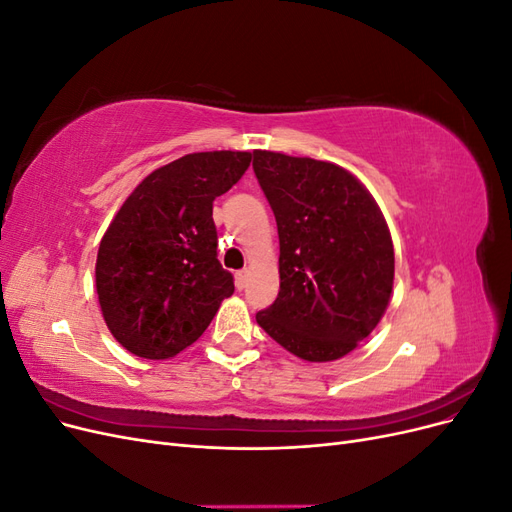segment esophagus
<instances>
[{
  "instance_id": "obj_1",
  "label": "esophagus",
  "mask_w": 512,
  "mask_h": 512,
  "mask_svg": "<svg viewBox=\"0 0 512 512\" xmlns=\"http://www.w3.org/2000/svg\"><path fill=\"white\" fill-rule=\"evenodd\" d=\"M247 277H250V273H247L245 269L235 273V284H237V288H239V290H243V288L247 286Z\"/></svg>"
}]
</instances>
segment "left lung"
<instances>
[{
    "mask_svg": "<svg viewBox=\"0 0 512 512\" xmlns=\"http://www.w3.org/2000/svg\"><path fill=\"white\" fill-rule=\"evenodd\" d=\"M254 173L280 235V292L256 322L303 361L342 359L389 307V224L344 166L256 149Z\"/></svg>",
    "mask_w": 512,
    "mask_h": 512,
    "instance_id": "8db88e82",
    "label": "left lung"
}]
</instances>
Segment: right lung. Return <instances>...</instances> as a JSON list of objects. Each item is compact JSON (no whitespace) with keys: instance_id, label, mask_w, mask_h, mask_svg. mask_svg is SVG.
Listing matches in <instances>:
<instances>
[{"instance_id":"1","label":"right lung","mask_w":512,"mask_h":512,"mask_svg":"<svg viewBox=\"0 0 512 512\" xmlns=\"http://www.w3.org/2000/svg\"><path fill=\"white\" fill-rule=\"evenodd\" d=\"M250 162V151L188 153L149 173L108 224L96 290L108 331L128 352L151 361L179 354L235 292L218 260L213 200Z\"/></svg>"}]
</instances>
